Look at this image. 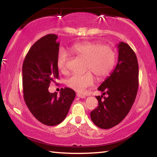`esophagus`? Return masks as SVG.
<instances>
[{"mask_svg":"<svg viewBox=\"0 0 157 157\" xmlns=\"http://www.w3.org/2000/svg\"><path fill=\"white\" fill-rule=\"evenodd\" d=\"M77 97L81 98V99H85V95L81 94H79V93L77 94Z\"/></svg>","mask_w":157,"mask_h":157,"instance_id":"obj_1","label":"esophagus"}]
</instances>
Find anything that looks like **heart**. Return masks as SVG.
<instances>
[{"instance_id": "1", "label": "heart", "mask_w": 157, "mask_h": 157, "mask_svg": "<svg viewBox=\"0 0 157 157\" xmlns=\"http://www.w3.org/2000/svg\"><path fill=\"white\" fill-rule=\"evenodd\" d=\"M71 51L77 56L86 60L85 71L87 72L84 74H75L65 80L68 87L79 93L84 92L94 84V78L92 72L98 79H101L109 75L115 65L116 51L111 46L85 41L75 44ZM68 61L67 53L60 50L57 57V65L62 73L68 72Z\"/></svg>"}]
</instances>
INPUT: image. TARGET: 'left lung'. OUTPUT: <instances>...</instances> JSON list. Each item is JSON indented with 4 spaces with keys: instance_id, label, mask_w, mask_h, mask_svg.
Returning a JSON list of instances; mask_svg holds the SVG:
<instances>
[{
    "instance_id": "8db88e82",
    "label": "left lung",
    "mask_w": 157,
    "mask_h": 157,
    "mask_svg": "<svg viewBox=\"0 0 157 157\" xmlns=\"http://www.w3.org/2000/svg\"><path fill=\"white\" fill-rule=\"evenodd\" d=\"M118 59L116 68L98 90V106L91 111L92 122L102 129L118 125L128 115L136 98L138 90L139 67L137 56L128 44L118 46Z\"/></svg>"
}]
</instances>
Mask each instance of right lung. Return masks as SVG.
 <instances>
[{"label": "right lung", "mask_w": 157, "mask_h": 157, "mask_svg": "<svg viewBox=\"0 0 157 157\" xmlns=\"http://www.w3.org/2000/svg\"><path fill=\"white\" fill-rule=\"evenodd\" d=\"M58 36L49 34L35 42L22 65L23 97L28 109L39 122L46 125L60 124L68 113L75 97L72 89L65 87L50 93L51 82L58 79L57 57L60 44Z\"/></svg>", "instance_id": "1"}]
</instances>
